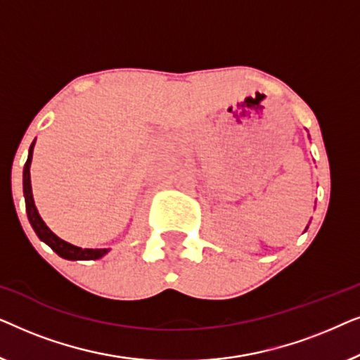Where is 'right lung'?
<instances>
[{
  "mask_svg": "<svg viewBox=\"0 0 360 360\" xmlns=\"http://www.w3.org/2000/svg\"><path fill=\"white\" fill-rule=\"evenodd\" d=\"M32 147H34V142H32L31 149H29V157H27L26 165H24V174H22L26 211H27V218H29V223H31V226H32V229L36 231L39 239L44 240V243H46L49 248L53 250V252L58 254L63 259H67V260H95V259L103 257V255L108 252V249H82V248H77V245H73V244H68V243H65V240H62L60 238H57V236L47 228L41 216H39L36 205H34L32 188H31V174H29V167H31V160H32Z\"/></svg>",
  "mask_w": 360,
  "mask_h": 360,
  "instance_id": "add662e5",
  "label": "right lung"
}]
</instances>
